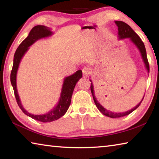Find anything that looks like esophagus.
Masks as SVG:
<instances>
[{
  "instance_id": "esophagus-1",
  "label": "esophagus",
  "mask_w": 159,
  "mask_h": 159,
  "mask_svg": "<svg viewBox=\"0 0 159 159\" xmlns=\"http://www.w3.org/2000/svg\"><path fill=\"white\" fill-rule=\"evenodd\" d=\"M82 71H83V76H88V75H89L91 73V69L88 66H85L82 69Z\"/></svg>"
}]
</instances>
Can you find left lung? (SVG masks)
<instances>
[{
    "instance_id": "left-lung-1",
    "label": "left lung",
    "mask_w": 159,
    "mask_h": 159,
    "mask_svg": "<svg viewBox=\"0 0 159 159\" xmlns=\"http://www.w3.org/2000/svg\"><path fill=\"white\" fill-rule=\"evenodd\" d=\"M115 24L118 26V37H119V39H126V38H129V39H130V41L136 45L137 48H138L139 52L141 53L142 60L144 61L145 66H146V69H147V71L149 73V62H148L146 49H145L144 43L142 42L140 38H139L138 35L133 30V29H132L130 26L127 25L126 23L123 22V21H115ZM90 90L93 97L94 102H95V105L97 106V107H98V109L99 110V111L102 113L104 115H105L107 116L110 117V118H119V117H123V116H125L130 114V113L133 112L134 110H135L139 105H140L141 102H142V100H143L144 97V96L143 97V98H142L141 102H139L136 107H134L133 109L129 110L128 111H125L122 113H114V112L110 111L109 110H107L105 108H104V107L99 103L98 101L97 100V99L95 96V93H94V88H93L92 81H91Z\"/></svg>"
}]
</instances>
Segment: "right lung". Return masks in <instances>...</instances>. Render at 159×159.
Returning <instances> with one entry per match:
<instances>
[{"instance_id":"right-lung-1","label":"right lung","mask_w":159,"mask_h":159,"mask_svg":"<svg viewBox=\"0 0 159 159\" xmlns=\"http://www.w3.org/2000/svg\"><path fill=\"white\" fill-rule=\"evenodd\" d=\"M52 34V31H50L49 27H47L43 25H37L31 29L29 32V36L21 43V44L19 45L17 50L14 55V60H13V66L10 74V81L12 85L13 90H14L15 96L17 100L18 106L21 109L26 115L29 116L34 119L39 120L43 123L52 122L54 120H57L58 118L65 114L69 107L70 106L71 101V96L73 94L75 85L79 81V80L82 78V71L79 70L76 73L71 75L68 77H66L64 79L62 89H61V95L60 100L55 108L52 109L49 112L46 113L45 114L42 115H34L31 114L28 111H26L25 108L21 105V101L20 99V97L18 95L17 90V84H16V78H17V72L19 65H20V61L24 55L28 50L29 47L36 42L37 40L43 39L48 36H50Z\"/></svg>"}]
</instances>
